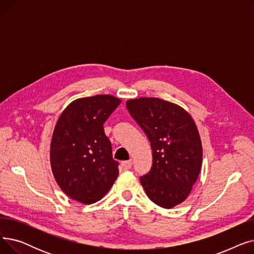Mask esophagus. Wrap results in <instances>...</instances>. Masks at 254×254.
Here are the masks:
<instances>
[{
    "mask_svg": "<svg viewBox=\"0 0 254 254\" xmlns=\"http://www.w3.org/2000/svg\"><path fill=\"white\" fill-rule=\"evenodd\" d=\"M122 166L125 170H129L131 168V162L130 161H125L122 163Z\"/></svg>",
    "mask_w": 254,
    "mask_h": 254,
    "instance_id": "obj_1",
    "label": "esophagus"
}]
</instances>
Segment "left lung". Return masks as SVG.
Masks as SVG:
<instances>
[{
    "label": "left lung",
    "mask_w": 254,
    "mask_h": 254,
    "mask_svg": "<svg viewBox=\"0 0 254 254\" xmlns=\"http://www.w3.org/2000/svg\"><path fill=\"white\" fill-rule=\"evenodd\" d=\"M127 108L151 145V170L140 177L146 194L166 209L181 204L202 168V142L193 119L182 107L157 98L128 100Z\"/></svg>",
    "instance_id": "1"
}]
</instances>
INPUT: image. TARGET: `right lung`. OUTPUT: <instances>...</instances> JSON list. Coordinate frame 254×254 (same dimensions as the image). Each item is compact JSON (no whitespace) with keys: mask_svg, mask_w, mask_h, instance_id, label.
<instances>
[{"mask_svg":"<svg viewBox=\"0 0 254 254\" xmlns=\"http://www.w3.org/2000/svg\"><path fill=\"white\" fill-rule=\"evenodd\" d=\"M120 102L110 95L77 99L58 119L50 144L52 173L61 190L79 203L100 201L118 176L103 125Z\"/></svg>","mask_w":254,"mask_h":254,"instance_id":"right-lung-1","label":"right lung"}]
</instances>
